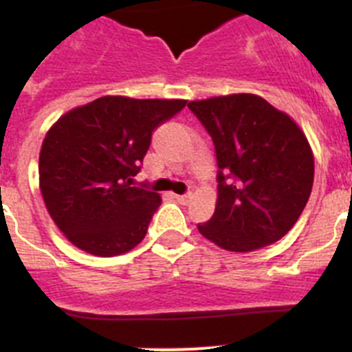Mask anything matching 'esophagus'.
I'll use <instances>...</instances> for the list:
<instances>
[{"label":"esophagus","instance_id":"1","mask_svg":"<svg viewBox=\"0 0 352 352\" xmlns=\"http://www.w3.org/2000/svg\"><path fill=\"white\" fill-rule=\"evenodd\" d=\"M176 199H178V201H179V203H182V204H186V203H188V201H190V199H192V194H190V192H188V194L176 195Z\"/></svg>","mask_w":352,"mask_h":352}]
</instances>
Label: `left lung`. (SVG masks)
Masks as SVG:
<instances>
[{
    "label": "left lung",
    "mask_w": 352,
    "mask_h": 352,
    "mask_svg": "<svg viewBox=\"0 0 352 352\" xmlns=\"http://www.w3.org/2000/svg\"><path fill=\"white\" fill-rule=\"evenodd\" d=\"M188 109L213 139L214 213L199 232L223 250L272 245L298 222L312 192L314 155L287 114L250 93L195 100Z\"/></svg>",
    "instance_id": "1"
}]
</instances>
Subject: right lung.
<instances>
[{
  "label": "right lung",
  "instance_id": "1",
  "mask_svg": "<svg viewBox=\"0 0 352 352\" xmlns=\"http://www.w3.org/2000/svg\"><path fill=\"white\" fill-rule=\"evenodd\" d=\"M186 100L100 96L72 109L45 133L40 192L70 243L100 257L132 250L144 239L160 195L132 186L151 133Z\"/></svg>",
  "mask_w": 352,
  "mask_h": 352
}]
</instances>
